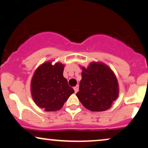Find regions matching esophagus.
<instances>
[{
  "mask_svg": "<svg viewBox=\"0 0 148 148\" xmlns=\"http://www.w3.org/2000/svg\"><path fill=\"white\" fill-rule=\"evenodd\" d=\"M74 92H75V93L77 92L78 91H79V86H76L75 87H74Z\"/></svg>",
  "mask_w": 148,
  "mask_h": 148,
  "instance_id": "1",
  "label": "esophagus"
}]
</instances>
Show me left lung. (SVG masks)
Listing matches in <instances>:
<instances>
[{
  "label": "left lung",
  "mask_w": 148,
  "mask_h": 148,
  "mask_svg": "<svg viewBox=\"0 0 148 148\" xmlns=\"http://www.w3.org/2000/svg\"><path fill=\"white\" fill-rule=\"evenodd\" d=\"M78 99L91 111H103L110 108L119 95L118 80L114 72L103 62H92L82 67Z\"/></svg>",
  "instance_id": "left-lung-1"
}]
</instances>
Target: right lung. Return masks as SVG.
Returning <instances> with one entry per match:
<instances>
[{"label":"right lung","instance_id":"obj_1","mask_svg":"<svg viewBox=\"0 0 148 148\" xmlns=\"http://www.w3.org/2000/svg\"><path fill=\"white\" fill-rule=\"evenodd\" d=\"M64 65L60 62H44L34 72L30 91L35 104L45 111H56L74 92L63 76Z\"/></svg>","mask_w":148,"mask_h":148}]
</instances>
